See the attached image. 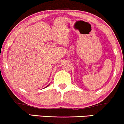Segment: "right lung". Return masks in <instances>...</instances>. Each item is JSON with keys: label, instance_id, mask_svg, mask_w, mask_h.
<instances>
[{"label": "right lung", "instance_id": "obj_1", "mask_svg": "<svg viewBox=\"0 0 124 124\" xmlns=\"http://www.w3.org/2000/svg\"><path fill=\"white\" fill-rule=\"evenodd\" d=\"M48 85H49V84H48V85H47V86H48Z\"/></svg>", "mask_w": 124, "mask_h": 124}]
</instances>
